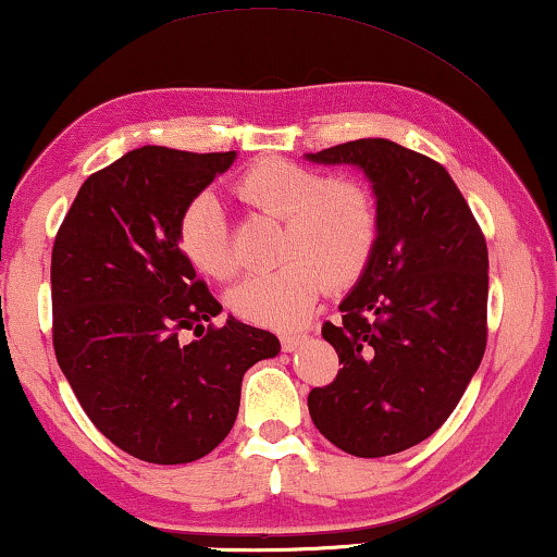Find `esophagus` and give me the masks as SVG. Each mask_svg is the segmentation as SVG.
Returning <instances> with one entry per match:
<instances>
[{
	"instance_id": "34e87169",
	"label": "esophagus",
	"mask_w": 557,
	"mask_h": 557,
	"mask_svg": "<svg viewBox=\"0 0 557 557\" xmlns=\"http://www.w3.org/2000/svg\"><path fill=\"white\" fill-rule=\"evenodd\" d=\"M305 343V335L302 333H287L282 335V350H287V354H293Z\"/></svg>"
}]
</instances>
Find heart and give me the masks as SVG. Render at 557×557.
Listing matches in <instances>:
<instances>
[{
    "label": "heart",
    "instance_id": "b5f03b06",
    "mask_svg": "<svg viewBox=\"0 0 557 557\" xmlns=\"http://www.w3.org/2000/svg\"><path fill=\"white\" fill-rule=\"evenodd\" d=\"M237 194L262 214L282 219L270 272H257L232 289L230 305L242 320L268 327L300 325L315 308L323 285L356 282L379 245L381 216L373 191L354 178L287 159H262L237 182ZM184 255L203 275L226 280L237 272L222 203L201 191L178 222Z\"/></svg>",
    "mask_w": 557,
    "mask_h": 557
}]
</instances>
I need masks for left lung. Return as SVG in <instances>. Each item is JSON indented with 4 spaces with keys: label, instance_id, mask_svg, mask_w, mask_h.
I'll return each instance as SVG.
<instances>
[{
    "label": "left lung",
    "instance_id": "left-lung-1",
    "mask_svg": "<svg viewBox=\"0 0 557 557\" xmlns=\"http://www.w3.org/2000/svg\"><path fill=\"white\" fill-rule=\"evenodd\" d=\"M350 163L375 194V252L323 338L343 368L312 388V424L356 457L424 442L457 409L487 346V242L442 163L386 138L305 153Z\"/></svg>",
    "mask_w": 557,
    "mask_h": 557
}]
</instances>
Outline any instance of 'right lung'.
Segmentation results:
<instances>
[{
  "label": "right lung",
  "instance_id": "1",
  "mask_svg": "<svg viewBox=\"0 0 557 557\" xmlns=\"http://www.w3.org/2000/svg\"><path fill=\"white\" fill-rule=\"evenodd\" d=\"M237 153L144 146L85 178L52 247V346L98 432L151 465H186L232 432L242 379L275 358L270 331L230 320L178 222ZM182 330L198 341L184 344Z\"/></svg>",
  "mask_w": 557,
  "mask_h": 557
}]
</instances>
